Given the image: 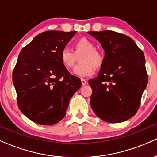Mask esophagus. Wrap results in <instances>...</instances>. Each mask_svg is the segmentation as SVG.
Listing matches in <instances>:
<instances>
[{
  "instance_id": "1",
  "label": "esophagus",
  "mask_w": 157,
  "mask_h": 157,
  "mask_svg": "<svg viewBox=\"0 0 157 157\" xmlns=\"http://www.w3.org/2000/svg\"><path fill=\"white\" fill-rule=\"evenodd\" d=\"M81 82H82V86H86L87 84V80H85V79H81Z\"/></svg>"
}]
</instances>
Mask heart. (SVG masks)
I'll use <instances>...</instances> for the list:
<instances>
[{"label":"heart","instance_id":"1","mask_svg":"<svg viewBox=\"0 0 157 157\" xmlns=\"http://www.w3.org/2000/svg\"><path fill=\"white\" fill-rule=\"evenodd\" d=\"M96 45L90 39L82 38L74 44V52L68 48H63L60 54V60L66 69H71L76 62V55L84 52L81 58L82 63L74 69L76 76L85 77L91 76L95 72L96 67L102 65L104 58L100 52L96 50Z\"/></svg>","mask_w":157,"mask_h":157}]
</instances>
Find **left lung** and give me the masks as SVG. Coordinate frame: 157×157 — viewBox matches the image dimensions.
<instances>
[{"mask_svg": "<svg viewBox=\"0 0 157 157\" xmlns=\"http://www.w3.org/2000/svg\"><path fill=\"white\" fill-rule=\"evenodd\" d=\"M87 33L105 50L99 75L88 80L93 90L90 106L105 121H125L137 113L148 84L144 54L126 35L113 31Z\"/></svg>", "mask_w": 157, "mask_h": 157, "instance_id": "obj_1", "label": "left lung"}]
</instances>
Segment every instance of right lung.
<instances>
[{"mask_svg":"<svg viewBox=\"0 0 157 157\" xmlns=\"http://www.w3.org/2000/svg\"><path fill=\"white\" fill-rule=\"evenodd\" d=\"M76 31H48L37 35L22 49L12 80L19 109L32 121L52 125L63 119L69 101L82 86L60 60Z\"/></svg>","mask_w":157,"mask_h":157,"instance_id":"add662e5","label":"right lung"}]
</instances>
